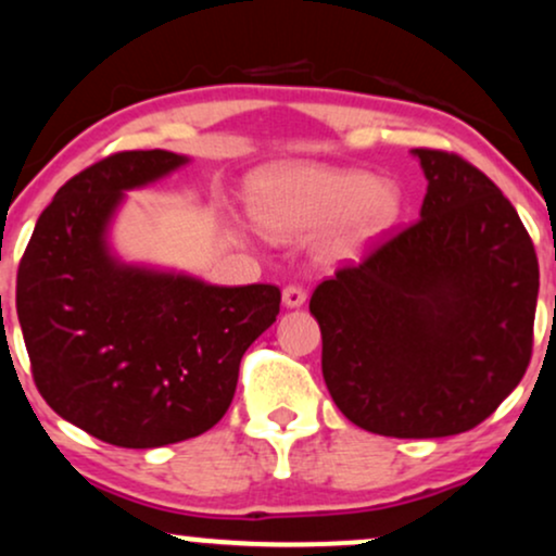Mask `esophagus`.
Instances as JSON below:
<instances>
[{
    "label": "esophagus",
    "instance_id": "esophagus-1",
    "mask_svg": "<svg viewBox=\"0 0 556 556\" xmlns=\"http://www.w3.org/2000/svg\"><path fill=\"white\" fill-rule=\"evenodd\" d=\"M305 298H307L305 287H300V285H287L282 290V303L287 307H300L305 303Z\"/></svg>",
    "mask_w": 556,
    "mask_h": 556
}]
</instances>
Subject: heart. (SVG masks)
<instances>
[{
    "label": "heart",
    "instance_id": "1",
    "mask_svg": "<svg viewBox=\"0 0 556 556\" xmlns=\"http://www.w3.org/2000/svg\"><path fill=\"white\" fill-rule=\"evenodd\" d=\"M251 204L261 227L277 238L311 236L326 227L320 251L342 258L391 225L399 193L388 180H370L359 170L282 163L253 176Z\"/></svg>",
    "mask_w": 556,
    "mask_h": 556
}]
</instances>
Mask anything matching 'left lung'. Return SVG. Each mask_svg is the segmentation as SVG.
<instances>
[{
  "mask_svg": "<svg viewBox=\"0 0 556 556\" xmlns=\"http://www.w3.org/2000/svg\"><path fill=\"white\" fill-rule=\"evenodd\" d=\"M417 223L316 287L324 380L350 422L386 438H447L497 409L533 350L539 261L515 206L479 168L414 150Z\"/></svg>",
  "mask_w": 556,
  "mask_h": 556,
  "instance_id": "1",
  "label": "left lung"
}]
</instances>
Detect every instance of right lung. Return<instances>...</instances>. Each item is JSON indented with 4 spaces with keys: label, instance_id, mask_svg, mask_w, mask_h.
Instances as JSON below:
<instances>
[{
    "label": "right lung",
    "instance_id": "1",
    "mask_svg": "<svg viewBox=\"0 0 556 556\" xmlns=\"http://www.w3.org/2000/svg\"><path fill=\"white\" fill-rule=\"evenodd\" d=\"M184 163L165 150L98 160L56 191L20 258L36 388L59 417L118 447L180 443L217 425L240 359L282 303L274 285L214 287L111 256L105 230L124 191Z\"/></svg>",
    "mask_w": 556,
    "mask_h": 556
}]
</instances>
